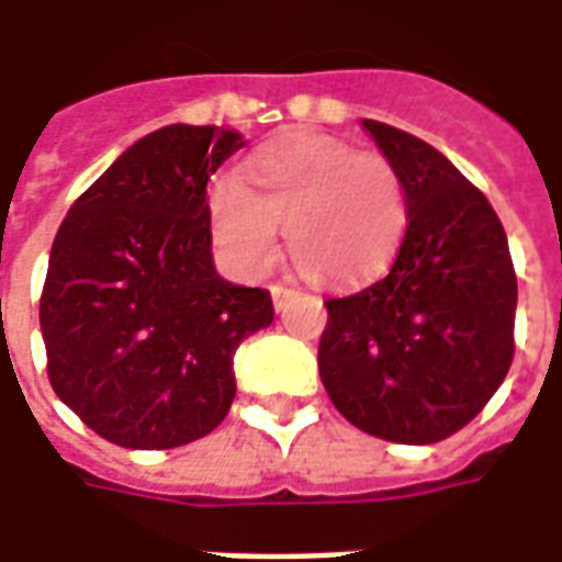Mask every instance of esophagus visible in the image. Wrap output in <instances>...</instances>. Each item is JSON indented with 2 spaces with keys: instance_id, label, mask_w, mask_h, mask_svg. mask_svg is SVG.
Segmentation results:
<instances>
[{
  "instance_id": "34e87169",
  "label": "esophagus",
  "mask_w": 562,
  "mask_h": 562,
  "mask_svg": "<svg viewBox=\"0 0 562 562\" xmlns=\"http://www.w3.org/2000/svg\"><path fill=\"white\" fill-rule=\"evenodd\" d=\"M270 294H273V306L282 310L294 297V289H285V285H270Z\"/></svg>"
}]
</instances>
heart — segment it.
Listing matches in <instances>:
<instances>
[{"instance_id":"obj_1","label":"heart","mask_w":562,"mask_h":562,"mask_svg":"<svg viewBox=\"0 0 562 562\" xmlns=\"http://www.w3.org/2000/svg\"><path fill=\"white\" fill-rule=\"evenodd\" d=\"M213 234L234 268L261 277L289 256L318 285H349L389 268L409 222L401 168L373 149L297 135L249 161L244 183L210 192Z\"/></svg>"}]
</instances>
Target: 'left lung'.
Masks as SVG:
<instances>
[{
  "label": "left lung",
  "instance_id": "left-lung-1",
  "mask_svg": "<svg viewBox=\"0 0 562 562\" xmlns=\"http://www.w3.org/2000/svg\"><path fill=\"white\" fill-rule=\"evenodd\" d=\"M364 128L406 177L409 222L382 280L325 301L318 373L358 430L430 446L503 385L518 277L491 201L439 149L376 120Z\"/></svg>",
  "mask_w": 562,
  "mask_h": 562
}]
</instances>
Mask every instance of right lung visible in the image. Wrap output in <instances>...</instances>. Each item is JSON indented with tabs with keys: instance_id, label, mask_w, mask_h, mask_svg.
<instances>
[{
	"instance_id": "obj_1",
	"label": "right lung",
	"mask_w": 562,
	"mask_h": 562,
	"mask_svg": "<svg viewBox=\"0 0 562 562\" xmlns=\"http://www.w3.org/2000/svg\"><path fill=\"white\" fill-rule=\"evenodd\" d=\"M244 147L232 128L165 126L71 204L42 292L47 379L90 430L161 451L216 430L237 346L273 322L268 289L222 280L207 180Z\"/></svg>"
}]
</instances>
